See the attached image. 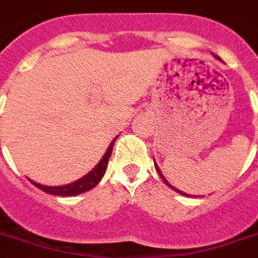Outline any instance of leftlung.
Here are the masks:
<instances>
[{
  "mask_svg": "<svg viewBox=\"0 0 258 258\" xmlns=\"http://www.w3.org/2000/svg\"><path fill=\"white\" fill-rule=\"evenodd\" d=\"M215 58H216V59H220V56H217V55H215ZM154 163H155V169H156V171H158V173H159V175H160V177H162V179H163V181H164V183L167 184V185H168L169 188H172V189L175 190V192H177V194L183 195V196H188V198H189V195H188V194H184L183 190H179V189H176V188L173 187V185H171V184L168 183V180L165 179V177H164V175H163V173H162V171H160V168H159V165L156 164V162H155V159H154Z\"/></svg>",
  "mask_w": 258,
  "mask_h": 258,
  "instance_id": "obj_1",
  "label": "left lung"
}]
</instances>
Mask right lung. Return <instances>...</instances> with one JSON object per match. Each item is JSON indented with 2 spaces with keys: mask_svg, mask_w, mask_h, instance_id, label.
Listing matches in <instances>:
<instances>
[{
  "mask_svg": "<svg viewBox=\"0 0 258 258\" xmlns=\"http://www.w3.org/2000/svg\"><path fill=\"white\" fill-rule=\"evenodd\" d=\"M119 136V135H118ZM118 136L114 138V140L111 142L110 146H108L106 154L103 155V158L100 159V162L94 167L91 171H90L87 175H85L81 179L75 180L70 184H64V185H58V187H49V185H42L39 183H35L33 180H30L31 183L34 184L35 187L39 188L41 190L46 192V194L55 195V196H74V195L83 194L86 190L93 189L96 184L99 183L100 179L103 177L104 172H106V168H107L108 159L111 156V152H112V148H114L115 140L118 139Z\"/></svg>",
  "mask_w": 258,
  "mask_h": 258,
  "instance_id": "add662e5",
  "label": "right lung"
}]
</instances>
